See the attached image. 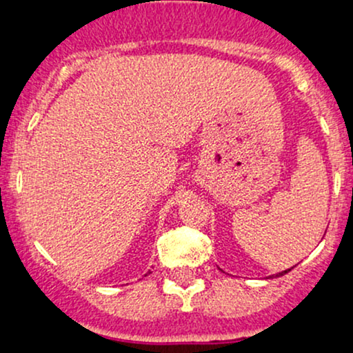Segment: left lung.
I'll use <instances>...</instances> for the list:
<instances>
[{
	"label": "left lung",
	"mask_w": 353,
	"mask_h": 353,
	"mask_svg": "<svg viewBox=\"0 0 353 353\" xmlns=\"http://www.w3.org/2000/svg\"><path fill=\"white\" fill-rule=\"evenodd\" d=\"M288 271H292V268H290V270H285V271H281V273H276V274H271V276L270 278H278V276H283V274H286V273H288Z\"/></svg>",
	"instance_id": "1"
}]
</instances>
